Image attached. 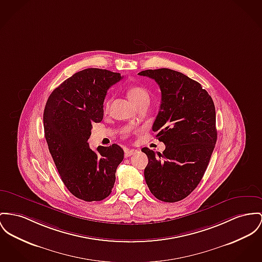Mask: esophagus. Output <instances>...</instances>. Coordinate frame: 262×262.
Returning <instances> with one entry per match:
<instances>
[{"instance_id": "34e87169", "label": "esophagus", "mask_w": 262, "mask_h": 262, "mask_svg": "<svg viewBox=\"0 0 262 262\" xmlns=\"http://www.w3.org/2000/svg\"><path fill=\"white\" fill-rule=\"evenodd\" d=\"M136 152L137 151L134 150V149H125L124 150V156H125V158L130 157V156L134 155Z\"/></svg>"}]
</instances>
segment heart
<instances>
[{
    "label": "heart",
    "instance_id": "b5f03b06",
    "mask_svg": "<svg viewBox=\"0 0 262 262\" xmlns=\"http://www.w3.org/2000/svg\"><path fill=\"white\" fill-rule=\"evenodd\" d=\"M127 95L133 104L136 107L144 103H150V93L146 88H142L140 85H132L128 88ZM110 99H106L104 102V109L107 110L110 105Z\"/></svg>",
    "mask_w": 262,
    "mask_h": 262
}]
</instances>
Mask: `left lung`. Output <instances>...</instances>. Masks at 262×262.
Masks as SVG:
<instances>
[{
  "label": "left lung",
  "mask_w": 262,
  "mask_h": 262,
  "mask_svg": "<svg viewBox=\"0 0 262 262\" xmlns=\"http://www.w3.org/2000/svg\"><path fill=\"white\" fill-rule=\"evenodd\" d=\"M162 93L153 124L157 139L166 149L157 154L145 147L147 186L158 200L179 202L196 188L205 174L216 142L215 108L202 85L182 72L169 69L143 70Z\"/></svg>",
  "instance_id": "left-lung-1"
}]
</instances>
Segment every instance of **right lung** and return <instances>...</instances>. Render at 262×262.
Segmentation results:
<instances>
[{
    "label": "right lung",
    "instance_id": "add662e5",
    "mask_svg": "<svg viewBox=\"0 0 262 262\" xmlns=\"http://www.w3.org/2000/svg\"><path fill=\"white\" fill-rule=\"evenodd\" d=\"M121 78L110 70L78 71L53 90L45 107V136L56 169L68 190L85 202L111 193L124 158L117 144L92 150L88 143L92 124L103 118L107 90Z\"/></svg>",
    "mask_w": 262,
    "mask_h": 262
}]
</instances>
